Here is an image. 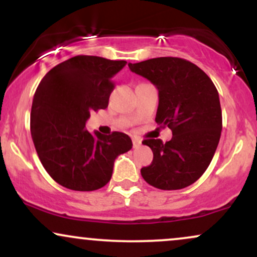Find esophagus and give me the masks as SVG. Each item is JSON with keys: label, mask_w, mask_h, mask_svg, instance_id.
<instances>
[{"label": "esophagus", "mask_w": 257, "mask_h": 257, "mask_svg": "<svg viewBox=\"0 0 257 257\" xmlns=\"http://www.w3.org/2000/svg\"><path fill=\"white\" fill-rule=\"evenodd\" d=\"M132 140H133V146H134L135 149H137V147H139V146L141 145V140L139 138H133Z\"/></svg>", "instance_id": "34e87169"}]
</instances>
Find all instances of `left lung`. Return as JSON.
<instances>
[{
	"instance_id": "left-lung-1",
	"label": "left lung",
	"mask_w": 257,
	"mask_h": 257,
	"mask_svg": "<svg viewBox=\"0 0 257 257\" xmlns=\"http://www.w3.org/2000/svg\"><path fill=\"white\" fill-rule=\"evenodd\" d=\"M158 89L156 122L172 129V140L143 141L153 152L141 168L147 184L159 190H181L196 182L210 164L222 129L219 93L209 76L181 58H153L128 64Z\"/></svg>"
}]
</instances>
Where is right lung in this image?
Returning a JSON list of instances; mask_svg holds the SVG:
<instances>
[{"label": "right lung", "instance_id": "right-lung-1", "mask_svg": "<svg viewBox=\"0 0 257 257\" xmlns=\"http://www.w3.org/2000/svg\"><path fill=\"white\" fill-rule=\"evenodd\" d=\"M124 60L77 55L54 66L35 93L30 128L41 163L59 185L73 191H95L110 181L114 159L132 149L124 133L90 134L91 111L106 108L112 77Z\"/></svg>", "mask_w": 257, "mask_h": 257}]
</instances>
